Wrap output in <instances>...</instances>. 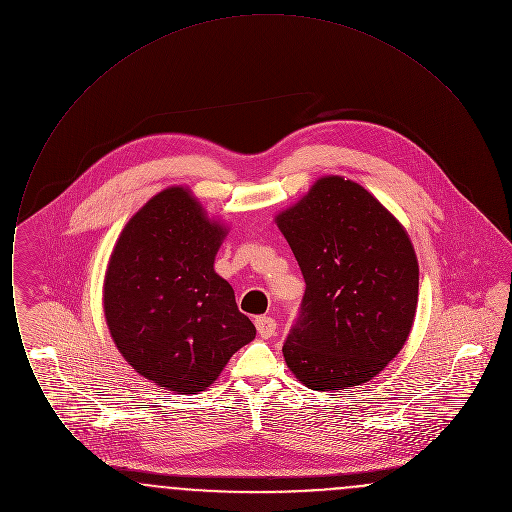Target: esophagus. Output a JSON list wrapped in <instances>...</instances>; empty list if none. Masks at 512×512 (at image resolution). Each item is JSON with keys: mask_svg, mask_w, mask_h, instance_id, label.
I'll return each instance as SVG.
<instances>
[{"mask_svg": "<svg viewBox=\"0 0 512 512\" xmlns=\"http://www.w3.org/2000/svg\"><path fill=\"white\" fill-rule=\"evenodd\" d=\"M255 326H257V332L261 338H272L276 334V320L270 317H257L255 318Z\"/></svg>", "mask_w": 512, "mask_h": 512, "instance_id": "obj_1", "label": "esophagus"}]
</instances>
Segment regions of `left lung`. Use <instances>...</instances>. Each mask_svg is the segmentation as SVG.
<instances>
[{
  "label": "left lung",
  "instance_id": "obj_1",
  "mask_svg": "<svg viewBox=\"0 0 512 512\" xmlns=\"http://www.w3.org/2000/svg\"><path fill=\"white\" fill-rule=\"evenodd\" d=\"M278 228L305 278L282 353L311 390H349L401 351L418 301V263L403 226L363 186L320 178Z\"/></svg>",
  "mask_w": 512,
  "mask_h": 512
}]
</instances>
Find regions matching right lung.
Here are the masks:
<instances>
[{"label":"right lung","instance_id":"1","mask_svg":"<svg viewBox=\"0 0 512 512\" xmlns=\"http://www.w3.org/2000/svg\"><path fill=\"white\" fill-rule=\"evenodd\" d=\"M224 228L205 219L184 188L149 199L111 255L103 309L122 357L144 378L178 393L209 388L255 338L232 286L213 263Z\"/></svg>","mask_w":512,"mask_h":512}]
</instances>
